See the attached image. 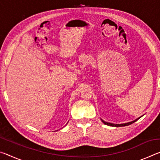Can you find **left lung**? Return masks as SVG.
<instances>
[{"label": "left lung", "mask_w": 160, "mask_h": 160, "mask_svg": "<svg viewBox=\"0 0 160 160\" xmlns=\"http://www.w3.org/2000/svg\"><path fill=\"white\" fill-rule=\"evenodd\" d=\"M140 118L135 119V120L131 121V122H128V123H121V124H114V123H108V122H106V121H103L102 119V121L105 124V125H107V126H113V127H121V126H126L131 125V124L133 123L134 122H135V121L138 120Z\"/></svg>", "instance_id": "1"}]
</instances>
